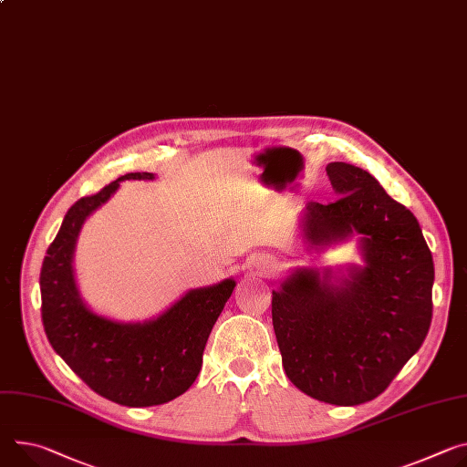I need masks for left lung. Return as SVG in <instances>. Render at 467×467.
I'll use <instances>...</instances> for the list:
<instances>
[{
    "label": "left lung",
    "instance_id": "obj_1",
    "mask_svg": "<svg viewBox=\"0 0 467 467\" xmlns=\"http://www.w3.org/2000/svg\"><path fill=\"white\" fill-rule=\"evenodd\" d=\"M338 199L307 202L304 240L326 247L361 234L365 266L331 283V272L298 268L272 290V322L292 384L337 406L384 393L420 348L432 322L434 261L411 212L365 169L331 161Z\"/></svg>",
    "mask_w": 467,
    "mask_h": 467
}]
</instances>
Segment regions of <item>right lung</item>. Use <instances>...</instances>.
Returning a JSON list of instances; mask_svg holds the SVG:
<instances>
[{"instance_id":"1","label":"right lung","mask_w":467,"mask_h":467,"mask_svg":"<svg viewBox=\"0 0 467 467\" xmlns=\"http://www.w3.org/2000/svg\"><path fill=\"white\" fill-rule=\"evenodd\" d=\"M152 181L129 173L99 193L76 201L40 268L42 324L52 348L100 397L120 406H158L195 381L208 335L236 286L234 279L193 288L158 318L122 324L93 313L76 286L72 259L83 222L122 181Z\"/></svg>"}]
</instances>
